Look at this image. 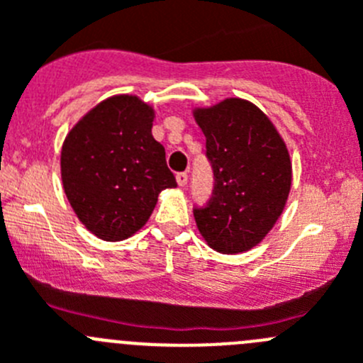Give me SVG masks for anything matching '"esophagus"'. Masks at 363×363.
Masks as SVG:
<instances>
[{
  "label": "esophagus",
  "instance_id": "obj_1",
  "mask_svg": "<svg viewBox=\"0 0 363 363\" xmlns=\"http://www.w3.org/2000/svg\"><path fill=\"white\" fill-rule=\"evenodd\" d=\"M187 179H189V174L185 171L176 172V182H178L179 187H185V185H187Z\"/></svg>",
  "mask_w": 363,
  "mask_h": 363
}]
</instances>
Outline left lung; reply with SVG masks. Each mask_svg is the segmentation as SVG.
<instances>
[{
    "label": "left lung",
    "mask_w": 363,
    "mask_h": 363,
    "mask_svg": "<svg viewBox=\"0 0 363 363\" xmlns=\"http://www.w3.org/2000/svg\"><path fill=\"white\" fill-rule=\"evenodd\" d=\"M196 121L213 172L212 198L194 206L196 224L216 251L242 253L281 216L292 182L289 151L265 113L244 99L198 110Z\"/></svg>",
    "instance_id": "left-lung-1"
}]
</instances>
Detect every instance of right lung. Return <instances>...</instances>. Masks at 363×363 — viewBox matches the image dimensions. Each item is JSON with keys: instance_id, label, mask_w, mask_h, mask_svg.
Returning <instances> with one entry per match:
<instances>
[{"instance_id": "add662e5", "label": "right lung", "mask_w": 363, "mask_h": 363, "mask_svg": "<svg viewBox=\"0 0 363 363\" xmlns=\"http://www.w3.org/2000/svg\"><path fill=\"white\" fill-rule=\"evenodd\" d=\"M153 110L135 96L99 103L62 147L64 191L82 223L105 240L146 224L164 189L176 187L165 150L151 135Z\"/></svg>"}]
</instances>
